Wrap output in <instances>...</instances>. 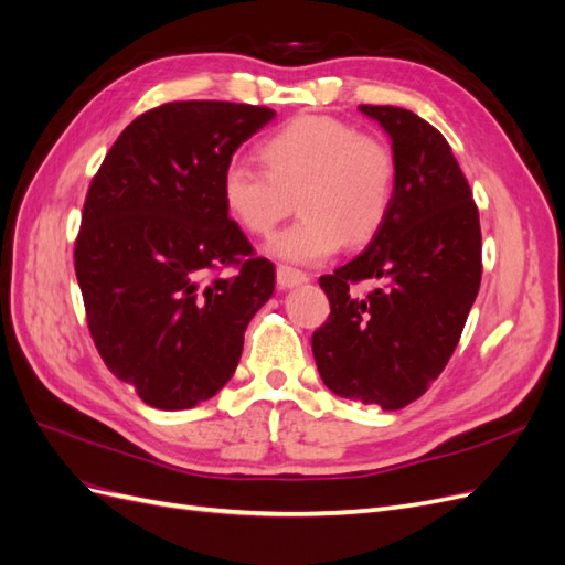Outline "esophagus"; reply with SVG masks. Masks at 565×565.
Instances as JSON below:
<instances>
[{"label": "esophagus", "mask_w": 565, "mask_h": 565, "mask_svg": "<svg viewBox=\"0 0 565 565\" xmlns=\"http://www.w3.org/2000/svg\"><path fill=\"white\" fill-rule=\"evenodd\" d=\"M276 278H278V285H280L282 289L297 287V285H301V282L309 280V276H306L303 270L292 268V266H287V264H280V266L276 268Z\"/></svg>", "instance_id": "1"}]
</instances>
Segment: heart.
<instances>
[{
	"label": "heart",
	"mask_w": 565,
	"mask_h": 565,
	"mask_svg": "<svg viewBox=\"0 0 565 565\" xmlns=\"http://www.w3.org/2000/svg\"><path fill=\"white\" fill-rule=\"evenodd\" d=\"M264 167L233 160L221 177L228 216L266 235L295 207L297 224L268 241L287 262L318 264L382 231L398 185V160L380 136L328 115H299L262 143Z\"/></svg>",
	"instance_id": "obj_1"
}]
</instances>
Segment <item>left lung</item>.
<instances>
[{
    "instance_id": "obj_1",
    "label": "left lung",
    "mask_w": 565,
    "mask_h": 565,
    "mask_svg": "<svg viewBox=\"0 0 565 565\" xmlns=\"http://www.w3.org/2000/svg\"><path fill=\"white\" fill-rule=\"evenodd\" d=\"M391 136L398 185L365 252L320 276L330 316L311 337L332 393L401 409L446 370L481 287V224L467 177L436 127L413 110L361 106ZM379 282L363 298L350 285Z\"/></svg>"
}]
</instances>
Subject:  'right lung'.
<instances>
[{"mask_svg":"<svg viewBox=\"0 0 565 565\" xmlns=\"http://www.w3.org/2000/svg\"><path fill=\"white\" fill-rule=\"evenodd\" d=\"M276 117L266 106L172 100L117 136L87 191L75 273L94 344L160 409L210 401L237 367L276 266L228 216L221 177Z\"/></svg>","mask_w":565,"mask_h":565,"instance_id":"add662e5","label":"right lung"}]
</instances>
